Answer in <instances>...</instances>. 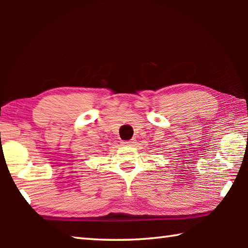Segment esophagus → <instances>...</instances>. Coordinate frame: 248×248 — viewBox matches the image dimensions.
Listing matches in <instances>:
<instances>
[{
    "label": "esophagus",
    "instance_id": "obj_1",
    "mask_svg": "<svg viewBox=\"0 0 248 248\" xmlns=\"http://www.w3.org/2000/svg\"><path fill=\"white\" fill-rule=\"evenodd\" d=\"M134 143H136V141H134V140H129V141H124V142H123V145L131 146V145H133Z\"/></svg>",
    "mask_w": 248,
    "mask_h": 248
}]
</instances>
